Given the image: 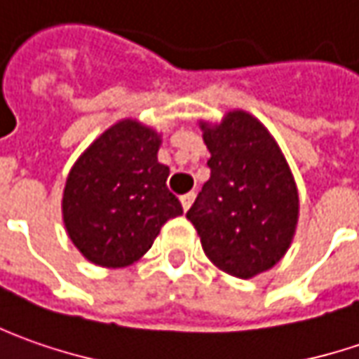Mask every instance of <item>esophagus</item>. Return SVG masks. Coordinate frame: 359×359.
<instances>
[{
	"label": "esophagus",
	"instance_id": "obj_1",
	"mask_svg": "<svg viewBox=\"0 0 359 359\" xmlns=\"http://www.w3.org/2000/svg\"><path fill=\"white\" fill-rule=\"evenodd\" d=\"M192 201H194V192H187V194H182V196H180V204H182V208H184V210H189V208H191Z\"/></svg>",
	"mask_w": 359,
	"mask_h": 359
}]
</instances>
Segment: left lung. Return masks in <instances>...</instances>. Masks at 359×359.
I'll return each instance as SVG.
<instances>
[{
	"instance_id": "8db88e82",
	"label": "left lung",
	"mask_w": 359,
	"mask_h": 359,
	"mask_svg": "<svg viewBox=\"0 0 359 359\" xmlns=\"http://www.w3.org/2000/svg\"><path fill=\"white\" fill-rule=\"evenodd\" d=\"M210 179L187 212L210 262L236 278L270 270L290 248L298 191L274 137L246 111L201 123Z\"/></svg>"
}]
</instances>
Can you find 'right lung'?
<instances>
[{
    "mask_svg": "<svg viewBox=\"0 0 359 359\" xmlns=\"http://www.w3.org/2000/svg\"><path fill=\"white\" fill-rule=\"evenodd\" d=\"M158 147L156 130L123 118L73 165L61 210L69 238L89 262L105 268L137 262L163 224L182 215L167 189L170 170L158 163Z\"/></svg>",
    "mask_w": 359,
    "mask_h": 359,
    "instance_id": "right-lung-1",
    "label": "right lung"
}]
</instances>
